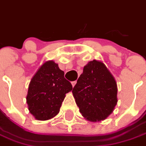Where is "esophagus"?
<instances>
[{
  "instance_id": "esophagus-1",
  "label": "esophagus",
  "mask_w": 146,
  "mask_h": 146,
  "mask_svg": "<svg viewBox=\"0 0 146 146\" xmlns=\"http://www.w3.org/2000/svg\"><path fill=\"white\" fill-rule=\"evenodd\" d=\"M71 84H72V86H73V87H74V86L76 85V81H73V82L71 83Z\"/></svg>"
}]
</instances>
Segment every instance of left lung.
I'll return each mask as SVG.
<instances>
[{
	"mask_svg": "<svg viewBox=\"0 0 146 146\" xmlns=\"http://www.w3.org/2000/svg\"><path fill=\"white\" fill-rule=\"evenodd\" d=\"M72 92L80 113L91 122L106 119L117 103L116 80L102 62L95 59L84 66Z\"/></svg>",
	"mask_w": 146,
	"mask_h": 146,
	"instance_id": "left-lung-1",
	"label": "left lung"
}]
</instances>
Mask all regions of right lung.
<instances>
[{"mask_svg": "<svg viewBox=\"0 0 146 146\" xmlns=\"http://www.w3.org/2000/svg\"><path fill=\"white\" fill-rule=\"evenodd\" d=\"M73 87L54 61L42 64L30 80L27 95L30 113L37 120H48L59 113L66 94Z\"/></svg>", "mask_w": 146, "mask_h": 146, "instance_id": "1", "label": "right lung"}]
</instances>
